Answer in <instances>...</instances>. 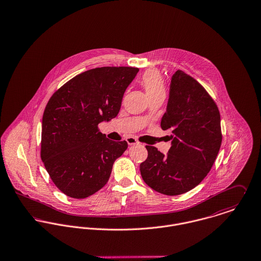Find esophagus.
<instances>
[{
    "label": "esophagus",
    "instance_id": "1",
    "mask_svg": "<svg viewBox=\"0 0 261 261\" xmlns=\"http://www.w3.org/2000/svg\"><path fill=\"white\" fill-rule=\"evenodd\" d=\"M126 141H127V143L129 145H137L139 144V142H138V140L136 139V138H134V137H127L126 138Z\"/></svg>",
    "mask_w": 261,
    "mask_h": 261
}]
</instances>
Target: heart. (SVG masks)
Returning <instances> with one entry per match:
<instances>
[{"label": "heart", "mask_w": 261, "mask_h": 261, "mask_svg": "<svg viewBox=\"0 0 261 261\" xmlns=\"http://www.w3.org/2000/svg\"><path fill=\"white\" fill-rule=\"evenodd\" d=\"M140 82L149 98L165 94L164 79L161 73L156 69L147 70L142 75Z\"/></svg>", "instance_id": "1"}]
</instances>
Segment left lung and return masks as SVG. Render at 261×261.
<instances>
[{
  "mask_svg": "<svg viewBox=\"0 0 261 261\" xmlns=\"http://www.w3.org/2000/svg\"><path fill=\"white\" fill-rule=\"evenodd\" d=\"M161 128L171 133L172 146L166 156L156 147L146 146L148 157L140 164L141 176L159 193L183 194L210 171L222 133L216 103L200 83L181 70L172 76Z\"/></svg>",
  "mask_w": 261,
  "mask_h": 261,
  "instance_id": "left-lung-1",
  "label": "left lung"
}]
</instances>
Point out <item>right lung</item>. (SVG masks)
<instances>
[{
  "instance_id": "right-lung-1",
  "label": "right lung",
  "mask_w": 261,
  "mask_h": 261,
  "mask_svg": "<svg viewBox=\"0 0 261 261\" xmlns=\"http://www.w3.org/2000/svg\"><path fill=\"white\" fill-rule=\"evenodd\" d=\"M139 69L101 67L83 72L52 95L42 120L41 159L65 195L83 199L109 180L113 163L127 149L98 128L118 115L125 90Z\"/></svg>"
}]
</instances>
